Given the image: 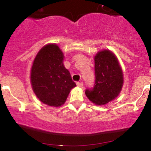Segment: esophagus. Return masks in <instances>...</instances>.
<instances>
[{"instance_id":"34e87169","label":"esophagus","mask_w":151,"mask_h":151,"mask_svg":"<svg viewBox=\"0 0 151 151\" xmlns=\"http://www.w3.org/2000/svg\"><path fill=\"white\" fill-rule=\"evenodd\" d=\"M77 85L78 87H80V88H83V83H80V82H77Z\"/></svg>"}]
</instances>
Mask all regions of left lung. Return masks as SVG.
Returning <instances> with one entry per match:
<instances>
[{
  "label": "left lung",
  "mask_w": 151,
  "mask_h": 151,
  "mask_svg": "<svg viewBox=\"0 0 151 151\" xmlns=\"http://www.w3.org/2000/svg\"><path fill=\"white\" fill-rule=\"evenodd\" d=\"M94 60L95 83L85 90V94L94 104H106L116 98L122 88V70L115 55L108 50L98 52Z\"/></svg>",
  "instance_id": "1"
}]
</instances>
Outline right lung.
Returning a JSON list of instances; mask_svg holds the SVG:
<instances>
[{"instance_id":"obj_1","label":"right lung","mask_w":151,"mask_h":151,"mask_svg":"<svg viewBox=\"0 0 151 151\" xmlns=\"http://www.w3.org/2000/svg\"><path fill=\"white\" fill-rule=\"evenodd\" d=\"M63 61V52L56 45L44 47L33 61L32 88L39 99L49 106L64 104L71 89L76 86Z\"/></svg>"}]
</instances>
